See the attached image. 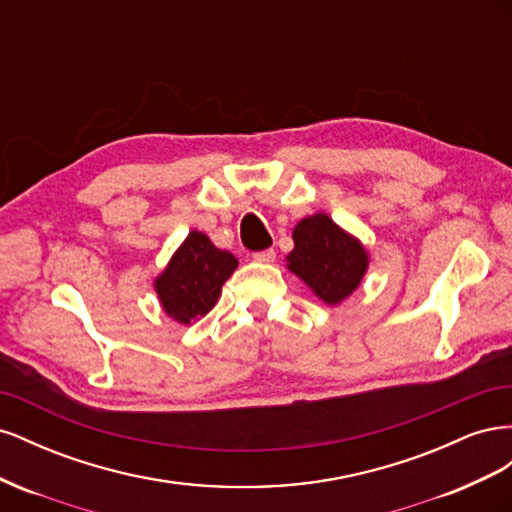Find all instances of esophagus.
Returning a JSON list of instances; mask_svg holds the SVG:
<instances>
[{
  "mask_svg": "<svg viewBox=\"0 0 512 512\" xmlns=\"http://www.w3.org/2000/svg\"><path fill=\"white\" fill-rule=\"evenodd\" d=\"M252 258L256 262H273L275 260V250H262V252H254Z\"/></svg>",
  "mask_w": 512,
  "mask_h": 512,
  "instance_id": "34e87169",
  "label": "esophagus"
}]
</instances>
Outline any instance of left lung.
<instances>
[{
	"label": "left lung",
	"instance_id": "8db88e82",
	"mask_svg": "<svg viewBox=\"0 0 512 512\" xmlns=\"http://www.w3.org/2000/svg\"><path fill=\"white\" fill-rule=\"evenodd\" d=\"M288 269L329 305L342 303L361 284L369 258L365 247L339 228L327 213L301 220L292 230Z\"/></svg>",
	"mask_w": 512,
	"mask_h": 512
}]
</instances>
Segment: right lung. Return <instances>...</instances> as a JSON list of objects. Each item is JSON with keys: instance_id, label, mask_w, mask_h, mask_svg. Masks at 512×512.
<instances>
[{"instance_id": "right-lung-1", "label": "right lung", "mask_w": 512, "mask_h": 512, "mask_svg": "<svg viewBox=\"0 0 512 512\" xmlns=\"http://www.w3.org/2000/svg\"><path fill=\"white\" fill-rule=\"evenodd\" d=\"M237 258L218 250L203 232L192 230L156 280L164 312L181 324H192L218 303L224 282L237 269Z\"/></svg>"}]
</instances>
